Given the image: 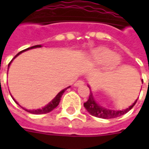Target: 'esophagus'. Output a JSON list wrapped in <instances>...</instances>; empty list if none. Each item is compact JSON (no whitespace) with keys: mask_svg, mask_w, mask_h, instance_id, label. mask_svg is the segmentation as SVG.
I'll return each mask as SVG.
<instances>
[{"mask_svg":"<svg viewBox=\"0 0 149 149\" xmlns=\"http://www.w3.org/2000/svg\"><path fill=\"white\" fill-rule=\"evenodd\" d=\"M83 84H84V82L83 81H81V80H79V81H77L76 83L74 84V86H76V87H79V86H81V85H83Z\"/></svg>","mask_w":149,"mask_h":149,"instance_id":"obj_1","label":"esophagus"}]
</instances>
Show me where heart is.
I'll use <instances>...</instances> for the list:
<instances>
[{"label": "heart", "mask_w": 149, "mask_h": 149, "mask_svg": "<svg viewBox=\"0 0 149 149\" xmlns=\"http://www.w3.org/2000/svg\"><path fill=\"white\" fill-rule=\"evenodd\" d=\"M91 60L96 65H104L110 68L116 67L120 63V57L117 54H113L109 49L100 48L95 49L92 52Z\"/></svg>", "instance_id": "1"}]
</instances>
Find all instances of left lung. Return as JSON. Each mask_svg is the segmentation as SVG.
Wrapping results in <instances>:
<instances>
[{"instance_id": "obj_1", "label": "left lung", "mask_w": 149, "mask_h": 149, "mask_svg": "<svg viewBox=\"0 0 149 149\" xmlns=\"http://www.w3.org/2000/svg\"><path fill=\"white\" fill-rule=\"evenodd\" d=\"M136 101H137V100H136L131 106L128 107V109H126L119 110V111L111 110L109 109H106V108H104V107L100 106V104H98L96 102V100H94L93 93H91L90 91V95H89V97H88V100L85 103H84V106L92 116L102 119H112L118 117V116H120L127 113L129 110H131L132 109V107L134 106L135 104L136 103Z\"/></svg>"}]
</instances>
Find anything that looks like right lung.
Wrapping results in <instances>:
<instances>
[{"instance_id": "1", "label": "right lung", "mask_w": 149, "mask_h": 149, "mask_svg": "<svg viewBox=\"0 0 149 149\" xmlns=\"http://www.w3.org/2000/svg\"><path fill=\"white\" fill-rule=\"evenodd\" d=\"M40 47H41V45H34V46H33V47H30V48H28V49H24V50H22V51H21L20 52H18L17 54L15 56L14 58H16V57H17L18 55H20L21 52H24V51H27V50H29V49H35V48H40ZM13 60H12L11 61H10V63L8 64V67H9L10 64H11V62L13 61ZM70 88V86L65 88V89H63V90L61 91V92H60V93H59L57 94L55 98H54V99H53V100H52L51 102H49V103L48 104H47L45 107H44V108H42V109H33V110H28V109H24V108H22V109H24L25 111L30 112V113H33V114H37V115H38V114H45V113H48V112H51L52 110H53L54 109H55V108H56V107H57V105H58L59 103H60V101H61V98L62 95H63V93H65V90H67V88ZM13 100H14L16 103L17 104H18L17 102V101L14 100V98H13Z\"/></svg>"}]
</instances>
